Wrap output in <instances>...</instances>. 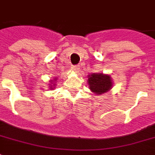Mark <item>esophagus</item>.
I'll return each instance as SVG.
<instances>
[{"label": "esophagus", "instance_id": "esophagus-1", "mask_svg": "<svg viewBox=\"0 0 155 155\" xmlns=\"http://www.w3.org/2000/svg\"><path fill=\"white\" fill-rule=\"evenodd\" d=\"M71 70L74 72H78L79 70H80V66L79 65H72L71 66Z\"/></svg>", "mask_w": 155, "mask_h": 155}]
</instances>
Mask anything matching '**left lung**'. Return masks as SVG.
Masks as SVG:
<instances>
[{
    "instance_id": "1",
    "label": "left lung",
    "mask_w": 155,
    "mask_h": 155,
    "mask_svg": "<svg viewBox=\"0 0 155 155\" xmlns=\"http://www.w3.org/2000/svg\"><path fill=\"white\" fill-rule=\"evenodd\" d=\"M87 82L89 89L96 95H101L110 91L114 85L110 75L103 73H93L88 75Z\"/></svg>"
}]
</instances>
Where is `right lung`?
I'll return each mask as SVG.
<instances>
[{"mask_svg": "<svg viewBox=\"0 0 155 155\" xmlns=\"http://www.w3.org/2000/svg\"><path fill=\"white\" fill-rule=\"evenodd\" d=\"M57 77H54V80H51L49 81V88L50 90H53L55 88V85H56V83H57Z\"/></svg>", "mask_w": 155, "mask_h": 155, "instance_id": "right-lung-1", "label": "right lung"}]
</instances>
